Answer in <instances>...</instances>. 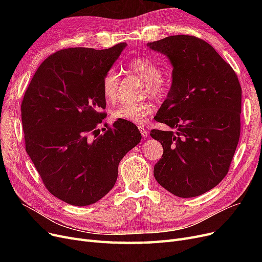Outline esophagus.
Wrapping results in <instances>:
<instances>
[{"label": "esophagus", "instance_id": "34e87169", "mask_svg": "<svg viewBox=\"0 0 262 262\" xmlns=\"http://www.w3.org/2000/svg\"><path fill=\"white\" fill-rule=\"evenodd\" d=\"M138 128H139V130H140V133H141V135H142L143 138H146V137H147V132H146V128H145V127H142V126H139Z\"/></svg>", "mask_w": 262, "mask_h": 262}]
</instances>
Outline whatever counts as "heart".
Listing matches in <instances>:
<instances>
[{
  "label": "heart",
  "mask_w": 262,
  "mask_h": 262,
  "mask_svg": "<svg viewBox=\"0 0 262 262\" xmlns=\"http://www.w3.org/2000/svg\"><path fill=\"white\" fill-rule=\"evenodd\" d=\"M129 70L145 79L146 86L154 96H160L166 90V82L160 75V69L155 60L147 56H139L128 62ZM102 92L107 103L113 104L119 98V75L116 71H108L102 81ZM154 106L149 102L124 103L113 112V118L135 124H144L153 114Z\"/></svg>",
  "instance_id": "b5f03b06"
}]
</instances>
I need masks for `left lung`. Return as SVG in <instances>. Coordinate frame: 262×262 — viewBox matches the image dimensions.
Listing matches in <instances>:
<instances>
[{"instance_id": "8db88e82", "label": "left lung", "mask_w": 262, "mask_h": 262, "mask_svg": "<svg viewBox=\"0 0 262 262\" xmlns=\"http://www.w3.org/2000/svg\"><path fill=\"white\" fill-rule=\"evenodd\" d=\"M170 60L172 84L150 130L163 147L157 183L180 198L214 188L228 172L240 138L241 86L231 67L206 41L176 35L146 45Z\"/></svg>"}]
</instances>
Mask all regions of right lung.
Wrapping results in <instances>:
<instances>
[{
  "label": "right lung",
  "mask_w": 262,
  "mask_h": 262,
  "mask_svg": "<svg viewBox=\"0 0 262 262\" xmlns=\"http://www.w3.org/2000/svg\"><path fill=\"white\" fill-rule=\"evenodd\" d=\"M125 48L60 50L40 64L24 94L26 152L47 189L70 205L88 206L105 196L121 159L141 141L138 127L125 121L95 134L105 117L103 78Z\"/></svg>",
  "instance_id": "1"
}]
</instances>
